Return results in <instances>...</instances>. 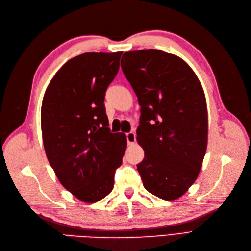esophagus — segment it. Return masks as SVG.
I'll return each instance as SVG.
<instances>
[{"label": "esophagus", "instance_id": "obj_1", "mask_svg": "<svg viewBox=\"0 0 251 251\" xmlns=\"http://www.w3.org/2000/svg\"><path fill=\"white\" fill-rule=\"evenodd\" d=\"M126 140H127V143L130 144H134L135 141H136V135L134 132H130V133H126Z\"/></svg>", "mask_w": 251, "mask_h": 251}]
</instances>
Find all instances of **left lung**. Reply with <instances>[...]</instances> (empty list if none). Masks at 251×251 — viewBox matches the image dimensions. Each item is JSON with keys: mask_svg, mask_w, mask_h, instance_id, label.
Wrapping results in <instances>:
<instances>
[{"mask_svg": "<svg viewBox=\"0 0 251 251\" xmlns=\"http://www.w3.org/2000/svg\"><path fill=\"white\" fill-rule=\"evenodd\" d=\"M121 69L141 107L137 164L144 188L172 201L198 177L206 153L208 118L201 83L183 59L161 50L124 53Z\"/></svg>", "mask_w": 251, "mask_h": 251, "instance_id": "8db88e82", "label": "left lung"}]
</instances>
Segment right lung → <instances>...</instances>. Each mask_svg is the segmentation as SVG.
<instances>
[{
    "mask_svg": "<svg viewBox=\"0 0 251 251\" xmlns=\"http://www.w3.org/2000/svg\"><path fill=\"white\" fill-rule=\"evenodd\" d=\"M123 52H87L60 68L45 92L41 126L48 161L62 185L82 202L108 196L126 149L124 133L110 132L105 91Z\"/></svg>",
    "mask_w": 251,
    "mask_h": 251,
    "instance_id": "right-lung-1",
    "label": "right lung"
}]
</instances>
